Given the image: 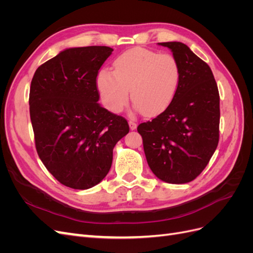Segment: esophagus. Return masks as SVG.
<instances>
[{"mask_svg": "<svg viewBox=\"0 0 253 253\" xmlns=\"http://www.w3.org/2000/svg\"><path fill=\"white\" fill-rule=\"evenodd\" d=\"M128 126H129V128H131L132 131H134V129H136V127H137L136 122L133 121V120H129V121H128Z\"/></svg>", "mask_w": 253, "mask_h": 253, "instance_id": "34e87169", "label": "esophagus"}]
</instances>
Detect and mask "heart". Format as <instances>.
I'll return each mask as SVG.
<instances>
[{
	"mask_svg": "<svg viewBox=\"0 0 253 253\" xmlns=\"http://www.w3.org/2000/svg\"><path fill=\"white\" fill-rule=\"evenodd\" d=\"M181 78L179 62L171 53L147 48H132L114 61L97 77V88L106 110L120 113L128 100L145 116H155L171 104Z\"/></svg>",
	"mask_w": 253,
	"mask_h": 253,
	"instance_id": "heart-1",
	"label": "heart"
}]
</instances>
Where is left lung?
Segmentation results:
<instances>
[{
    "label": "left lung",
    "mask_w": 253,
    "mask_h": 253,
    "mask_svg": "<svg viewBox=\"0 0 253 253\" xmlns=\"http://www.w3.org/2000/svg\"><path fill=\"white\" fill-rule=\"evenodd\" d=\"M177 59L181 78L173 101L137 127L152 172L169 183L192 181L208 165L219 139V94L211 68L186 44L158 43Z\"/></svg>",
    "instance_id": "obj_1"
}]
</instances>
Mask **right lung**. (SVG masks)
I'll return each instance as SVG.
<instances>
[{
    "label": "right lung",
    "instance_id": "obj_1",
    "mask_svg": "<svg viewBox=\"0 0 253 253\" xmlns=\"http://www.w3.org/2000/svg\"><path fill=\"white\" fill-rule=\"evenodd\" d=\"M114 49L67 48L37 68L29 91L36 149L62 185L85 190L109 173L113 149L129 127L98 103L97 76Z\"/></svg>",
    "mask_w": 253,
    "mask_h": 253
}]
</instances>
